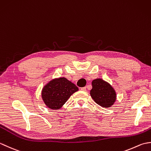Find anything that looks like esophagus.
<instances>
[{"label":"esophagus","instance_id":"obj_1","mask_svg":"<svg viewBox=\"0 0 151 151\" xmlns=\"http://www.w3.org/2000/svg\"><path fill=\"white\" fill-rule=\"evenodd\" d=\"M81 89L82 91H86V87H83V88H81Z\"/></svg>","mask_w":151,"mask_h":151}]
</instances>
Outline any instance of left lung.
<instances>
[{"instance_id": "left-lung-1", "label": "left lung", "mask_w": 151, "mask_h": 151, "mask_svg": "<svg viewBox=\"0 0 151 151\" xmlns=\"http://www.w3.org/2000/svg\"><path fill=\"white\" fill-rule=\"evenodd\" d=\"M90 95L96 103L104 108L110 107L116 99V94L114 88L101 78L92 81Z\"/></svg>"}]
</instances>
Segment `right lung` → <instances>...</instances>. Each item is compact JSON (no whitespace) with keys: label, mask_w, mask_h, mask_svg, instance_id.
<instances>
[{"label":"right lung","mask_w":151,"mask_h":151,"mask_svg":"<svg viewBox=\"0 0 151 151\" xmlns=\"http://www.w3.org/2000/svg\"><path fill=\"white\" fill-rule=\"evenodd\" d=\"M78 90V88L75 84L63 77L50 81L43 88L41 95L47 106L58 110L65 103L70 95Z\"/></svg>","instance_id":"right-lung-1"}]
</instances>
